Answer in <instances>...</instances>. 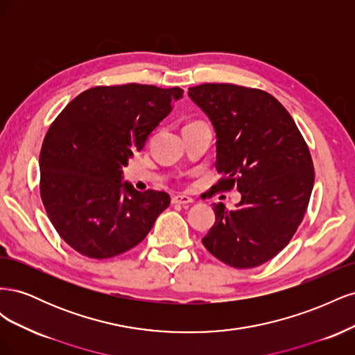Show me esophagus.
Here are the masks:
<instances>
[{
    "mask_svg": "<svg viewBox=\"0 0 355 355\" xmlns=\"http://www.w3.org/2000/svg\"><path fill=\"white\" fill-rule=\"evenodd\" d=\"M192 200L191 197H188V196H182V194H179V196H175L173 198H171V204H180V206H187V204H191Z\"/></svg>",
    "mask_w": 355,
    "mask_h": 355,
    "instance_id": "esophagus-1",
    "label": "esophagus"
}]
</instances>
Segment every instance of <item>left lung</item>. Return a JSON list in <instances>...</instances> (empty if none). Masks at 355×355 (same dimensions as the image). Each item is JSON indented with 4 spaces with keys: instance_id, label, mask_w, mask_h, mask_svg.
Returning a JSON list of instances; mask_svg holds the SVG:
<instances>
[{
    "instance_id": "left-lung-1",
    "label": "left lung",
    "mask_w": 355,
    "mask_h": 355,
    "mask_svg": "<svg viewBox=\"0 0 355 355\" xmlns=\"http://www.w3.org/2000/svg\"><path fill=\"white\" fill-rule=\"evenodd\" d=\"M189 98L216 130L218 191L237 188L235 210L216 213L204 247L232 268L259 266L280 253L304 220L314 187L308 145L293 118L274 96L237 84L206 83Z\"/></svg>"
}]
</instances>
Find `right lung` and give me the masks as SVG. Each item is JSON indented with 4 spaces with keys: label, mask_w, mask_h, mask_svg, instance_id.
<instances>
[{
    "label": "right lung",
    "mask_w": 355,
    "mask_h": 355,
    "mask_svg": "<svg viewBox=\"0 0 355 355\" xmlns=\"http://www.w3.org/2000/svg\"><path fill=\"white\" fill-rule=\"evenodd\" d=\"M179 87L96 85L51 123L40 153V194L60 239L108 259L141 243L170 204L167 192L121 182L128 158L182 98Z\"/></svg>",
    "instance_id": "right-lung-1"
}]
</instances>
